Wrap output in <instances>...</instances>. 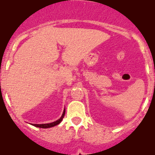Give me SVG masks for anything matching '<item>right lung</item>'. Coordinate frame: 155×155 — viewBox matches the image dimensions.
<instances>
[{
    "mask_svg": "<svg viewBox=\"0 0 155 155\" xmlns=\"http://www.w3.org/2000/svg\"><path fill=\"white\" fill-rule=\"evenodd\" d=\"M64 115H65V109H64L62 116H61L60 118L58 120L54 121V122L48 123V124H32V125H34V126H36V127H39V128H44V129L50 128V127H54V126H55V125H58V124H59V123L62 121V120L64 119Z\"/></svg>",
    "mask_w": 155,
    "mask_h": 155,
    "instance_id": "right-lung-1",
    "label": "right lung"
}]
</instances>
